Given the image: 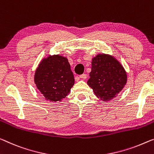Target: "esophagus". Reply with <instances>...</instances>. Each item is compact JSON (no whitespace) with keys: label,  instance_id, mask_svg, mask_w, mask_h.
<instances>
[{"label":"esophagus","instance_id":"obj_1","mask_svg":"<svg viewBox=\"0 0 154 154\" xmlns=\"http://www.w3.org/2000/svg\"><path fill=\"white\" fill-rule=\"evenodd\" d=\"M80 79H87V74H81V75H80V76H79Z\"/></svg>","mask_w":154,"mask_h":154}]
</instances>
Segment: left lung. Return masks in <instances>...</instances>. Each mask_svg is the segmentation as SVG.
I'll return each instance as SVG.
<instances>
[{
    "mask_svg": "<svg viewBox=\"0 0 154 154\" xmlns=\"http://www.w3.org/2000/svg\"><path fill=\"white\" fill-rule=\"evenodd\" d=\"M87 84L98 98L109 101L116 96L127 82V73L114 57L98 54L92 59Z\"/></svg>",
    "mask_w": 154,
    "mask_h": 154,
    "instance_id": "1",
    "label": "left lung"
}]
</instances>
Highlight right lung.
<instances>
[{
    "label": "right lung",
    "mask_w": 154,
    "mask_h": 154,
    "mask_svg": "<svg viewBox=\"0 0 154 154\" xmlns=\"http://www.w3.org/2000/svg\"><path fill=\"white\" fill-rule=\"evenodd\" d=\"M34 82L46 100L61 101L74 85V74L67 58L59 55L44 58L35 72Z\"/></svg>",
    "instance_id": "right-lung-1"
}]
</instances>
